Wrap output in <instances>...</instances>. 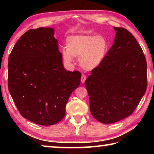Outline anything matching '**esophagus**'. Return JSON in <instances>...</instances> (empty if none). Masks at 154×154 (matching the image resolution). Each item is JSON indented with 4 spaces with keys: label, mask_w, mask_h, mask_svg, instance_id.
<instances>
[{
    "label": "esophagus",
    "mask_w": 154,
    "mask_h": 154,
    "mask_svg": "<svg viewBox=\"0 0 154 154\" xmlns=\"http://www.w3.org/2000/svg\"><path fill=\"white\" fill-rule=\"evenodd\" d=\"M86 75H82V77H81V82H82V83H83L85 82V81L86 80Z\"/></svg>",
    "instance_id": "1"
}]
</instances>
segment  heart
Wrapping results in <instances>:
<instances>
[{
  "instance_id": "obj_1",
  "label": "heart",
  "mask_w": 154,
  "mask_h": 154,
  "mask_svg": "<svg viewBox=\"0 0 154 154\" xmlns=\"http://www.w3.org/2000/svg\"><path fill=\"white\" fill-rule=\"evenodd\" d=\"M109 50L105 36L94 35H76L68 36L66 48L61 49L65 62L71 63L79 57L80 66L85 71H92L103 63Z\"/></svg>"
}]
</instances>
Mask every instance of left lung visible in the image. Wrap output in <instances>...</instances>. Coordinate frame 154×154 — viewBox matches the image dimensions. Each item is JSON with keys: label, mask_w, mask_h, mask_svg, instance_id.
<instances>
[{"label": "left lung", "mask_w": 154, "mask_h": 154, "mask_svg": "<svg viewBox=\"0 0 154 154\" xmlns=\"http://www.w3.org/2000/svg\"><path fill=\"white\" fill-rule=\"evenodd\" d=\"M114 43L85 82L92 116L112 124L131 115L147 89V62L134 36L114 27Z\"/></svg>", "instance_id": "1"}]
</instances>
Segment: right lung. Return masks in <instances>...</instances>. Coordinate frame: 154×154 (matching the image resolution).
I'll use <instances>...</instances> for the list:
<instances>
[{
    "label": "right lung",
    "mask_w": 154,
    "mask_h": 154,
    "mask_svg": "<svg viewBox=\"0 0 154 154\" xmlns=\"http://www.w3.org/2000/svg\"><path fill=\"white\" fill-rule=\"evenodd\" d=\"M80 79V72L64 68L52 28L28 30L9 57L10 94L20 114L36 124L50 126L63 119Z\"/></svg>",
    "instance_id": "right-lung-1"
}]
</instances>
